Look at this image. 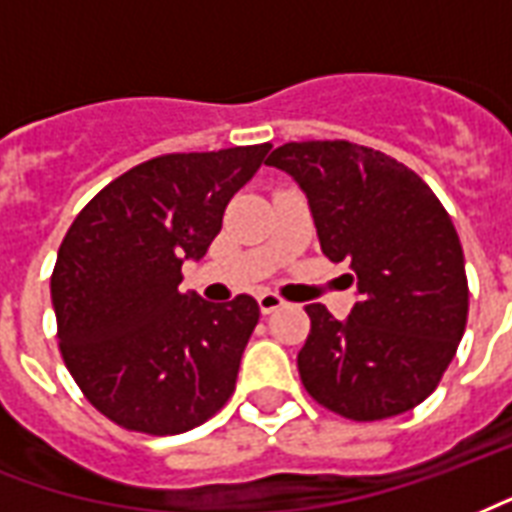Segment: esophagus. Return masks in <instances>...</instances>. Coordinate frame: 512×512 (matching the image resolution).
<instances>
[{"label": "esophagus", "mask_w": 512, "mask_h": 512, "mask_svg": "<svg viewBox=\"0 0 512 512\" xmlns=\"http://www.w3.org/2000/svg\"><path fill=\"white\" fill-rule=\"evenodd\" d=\"M257 304H260V312L263 314H271V312H276V309H282V306H285V298H279V295L276 293H260L257 295Z\"/></svg>", "instance_id": "1"}]
</instances>
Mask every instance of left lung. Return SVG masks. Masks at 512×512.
Wrapping results in <instances>:
<instances>
[{"mask_svg":"<svg viewBox=\"0 0 512 512\" xmlns=\"http://www.w3.org/2000/svg\"><path fill=\"white\" fill-rule=\"evenodd\" d=\"M266 165L298 181L323 255L350 260L358 285L347 320L306 306L298 372L309 396L363 423L418 407L467 328L464 252L448 211L407 165L350 140L285 143Z\"/></svg>","mask_w":512,"mask_h":512,"instance_id":"1","label":"left lung"}]
</instances>
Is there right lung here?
<instances>
[{
    "label": "right lung",
    "instance_id": "right-lung-1",
    "mask_svg": "<svg viewBox=\"0 0 512 512\" xmlns=\"http://www.w3.org/2000/svg\"><path fill=\"white\" fill-rule=\"evenodd\" d=\"M271 143L162 154L100 189L67 230L51 301L64 366L94 410L127 431L181 434L236 391L260 320L252 295L208 304L179 293L184 260H200L230 198Z\"/></svg>",
    "mask_w": 512,
    "mask_h": 512
}]
</instances>
